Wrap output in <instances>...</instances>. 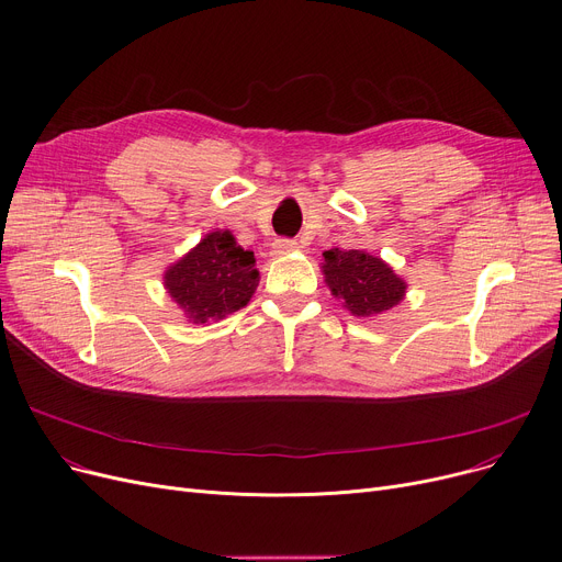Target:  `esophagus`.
Listing matches in <instances>:
<instances>
[{
	"instance_id": "34e87169",
	"label": "esophagus",
	"mask_w": 562,
	"mask_h": 562,
	"mask_svg": "<svg viewBox=\"0 0 562 562\" xmlns=\"http://www.w3.org/2000/svg\"><path fill=\"white\" fill-rule=\"evenodd\" d=\"M272 249H274L277 256H285V254H292V251H300V245H296L294 240L281 238V240H277V243L272 245Z\"/></svg>"
}]
</instances>
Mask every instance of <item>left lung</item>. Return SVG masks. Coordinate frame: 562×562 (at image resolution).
Returning <instances> with one entry per match:
<instances>
[{"instance_id":"obj_1","label":"left lung","mask_w":562,"mask_h":562,"mask_svg":"<svg viewBox=\"0 0 562 562\" xmlns=\"http://www.w3.org/2000/svg\"><path fill=\"white\" fill-rule=\"evenodd\" d=\"M322 256L324 283L353 317H376L404 302L408 283L383 258L338 247Z\"/></svg>"}]
</instances>
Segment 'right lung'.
Returning <instances> with one entry per match:
<instances>
[{
	"instance_id": "1",
	"label": "right lung",
	"mask_w": 562,
	"mask_h": 562,
	"mask_svg": "<svg viewBox=\"0 0 562 562\" xmlns=\"http://www.w3.org/2000/svg\"><path fill=\"white\" fill-rule=\"evenodd\" d=\"M258 281L254 251L243 249L228 228L211 231L162 274L165 290L192 324L245 308Z\"/></svg>"
}]
</instances>
